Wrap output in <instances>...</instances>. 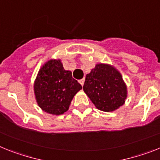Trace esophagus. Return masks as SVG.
<instances>
[{
  "instance_id": "esophagus-1",
  "label": "esophagus",
  "mask_w": 160,
  "mask_h": 160,
  "mask_svg": "<svg viewBox=\"0 0 160 160\" xmlns=\"http://www.w3.org/2000/svg\"><path fill=\"white\" fill-rule=\"evenodd\" d=\"M79 82H80V84L83 86L84 85V79H81V80H79Z\"/></svg>"
}]
</instances>
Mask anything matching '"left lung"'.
Returning <instances> with one entry per match:
<instances>
[{
  "label": "left lung",
  "mask_w": 160,
  "mask_h": 160,
  "mask_svg": "<svg viewBox=\"0 0 160 160\" xmlns=\"http://www.w3.org/2000/svg\"><path fill=\"white\" fill-rule=\"evenodd\" d=\"M84 91L97 109L110 112L125 103L127 90L120 72L109 64L98 63L86 75Z\"/></svg>",
  "instance_id": "1"
}]
</instances>
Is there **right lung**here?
<instances>
[{"label":"right lung","mask_w":160,"mask_h":160,"mask_svg":"<svg viewBox=\"0 0 160 160\" xmlns=\"http://www.w3.org/2000/svg\"><path fill=\"white\" fill-rule=\"evenodd\" d=\"M82 86L72 78L59 59H51L42 67L34 82V90L38 106L51 114H63Z\"/></svg>","instance_id":"right-lung-1"}]
</instances>
